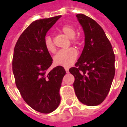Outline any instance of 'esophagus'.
Instances as JSON below:
<instances>
[{
  "instance_id": "34e87169",
  "label": "esophagus",
  "mask_w": 127,
  "mask_h": 127,
  "mask_svg": "<svg viewBox=\"0 0 127 127\" xmlns=\"http://www.w3.org/2000/svg\"><path fill=\"white\" fill-rule=\"evenodd\" d=\"M65 71H66V73H69V69H66H66H65Z\"/></svg>"
}]
</instances>
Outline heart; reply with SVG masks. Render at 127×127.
I'll use <instances>...</instances> for the list:
<instances>
[{
  "label": "heart",
  "mask_w": 127,
  "mask_h": 127,
  "mask_svg": "<svg viewBox=\"0 0 127 127\" xmlns=\"http://www.w3.org/2000/svg\"><path fill=\"white\" fill-rule=\"evenodd\" d=\"M61 31L69 38L71 39L73 43H77V40L74 36L76 34L75 29L73 26L69 24L64 25L61 28ZM44 45L46 50L49 52L54 53L55 52L56 47L53 43L52 39L50 35H47L44 38ZM77 57V52L73 48H68L65 50H61L56 53L54 57V62L56 65L69 67L71 66Z\"/></svg>",
  "instance_id": "obj_1"
}]
</instances>
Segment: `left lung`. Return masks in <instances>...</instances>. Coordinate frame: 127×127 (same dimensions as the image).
<instances>
[{
    "label": "left lung",
    "mask_w": 127,
    "mask_h": 127,
    "mask_svg": "<svg viewBox=\"0 0 127 127\" xmlns=\"http://www.w3.org/2000/svg\"><path fill=\"white\" fill-rule=\"evenodd\" d=\"M85 35L82 53L69 72L75 77L73 88L80 102L89 106L106 98L115 75V55L105 32L96 22L77 14Z\"/></svg>",
    "instance_id": "8db88e82"
}]
</instances>
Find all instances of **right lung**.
<instances>
[{
  "label": "right lung",
  "instance_id": "1",
  "mask_svg": "<svg viewBox=\"0 0 127 127\" xmlns=\"http://www.w3.org/2000/svg\"><path fill=\"white\" fill-rule=\"evenodd\" d=\"M61 15L32 22L15 44L13 73L15 84L23 99L37 112L49 114L60 104L59 94L66 71L57 66L47 71L52 58L44 45L47 32Z\"/></svg>",
  "mask_w": 127,
  "mask_h": 127
}]
</instances>
